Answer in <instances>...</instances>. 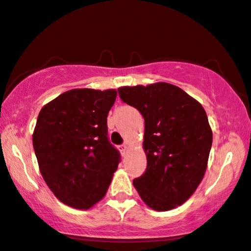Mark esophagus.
I'll return each mask as SVG.
<instances>
[{
  "label": "esophagus",
  "mask_w": 251,
  "mask_h": 251,
  "mask_svg": "<svg viewBox=\"0 0 251 251\" xmlns=\"http://www.w3.org/2000/svg\"><path fill=\"white\" fill-rule=\"evenodd\" d=\"M127 144H124V145H122V146H119V151H120V153L122 154H125V151H127Z\"/></svg>",
  "instance_id": "34e87169"
}]
</instances>
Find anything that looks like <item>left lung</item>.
<instances>
[{
  "label": "left lung",
  "mask_w": 251,
  "mask_h": 251,
  "mask_svg": "<svg viewBox=\"0 0 251 251\" xmlns=\"http://www.w3.org/2000/svg\"><path fill=\"white\" fill-rule=\"evenodd\" d=\"M124 103L145 119V174L133 180L141 199L155 211H169L193 195L207 168L212 129L201 104L176 85L118 89Z\"/></svg>",
  "instance_id": "obj_1"
}]
</instances>
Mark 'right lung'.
<instances>
[{
    "label": "right lung",
    "mask_w": 251,
    "mask_h": 251,
    "mask_svg": "<svg viewBox=\"0 0 251 251\" xmlns=\"http://www.w3.org/2000/svg\"><path fill=\"white\" fill-rule=\"evenodd\" d=\"M117 91L73 89L40 110L32 135L39 170L63 204L88 210L105 196L120 154L107 138Z\"/></svg>",
    "instance_id": "1"
}]
</instances>
